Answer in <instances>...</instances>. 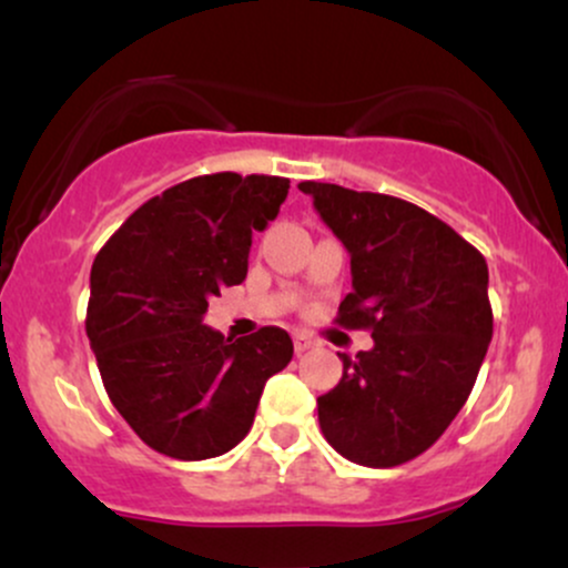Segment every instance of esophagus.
I'll return each mask as SVG.
<instances>
[{"instance_id": "esophagus-1", "label": "esophagus", "mask_w": 568, "mask_h": 568, "mask_svg": "<svg viewBox=\"0 0 568 568\" xmlns=\"http://www.w3.org/2000/svg\"><path fill=\"white\" fill-rule=\"evenodd\" d=\"M312 347H315V338L306 334H293V349H296V355H302V352Z\"/></svg>"}]
</instances>
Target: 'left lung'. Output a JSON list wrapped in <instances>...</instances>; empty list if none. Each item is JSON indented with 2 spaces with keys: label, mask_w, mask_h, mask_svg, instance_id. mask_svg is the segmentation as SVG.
<instances>
[{
  "label": "left lung",
  "mask_w": 568,
  "mask_h": 568,
  "mask_svg": "<svg viewBox=\"0 0 568 568\" xmlns=\"http://www.w3.org/2000/svg\"><path fill=\"white\" fill-rule=\"evenodd\" d=\"M349 251L352 293L336 323L374 336L342 355V382L317 397L325 440L344 459L397 467L446 433L478 379L494 334L484 253L425 207L302 181Z\"/></svg>",
  "instance_id": "obj_1"
}]
</instances>
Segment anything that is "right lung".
<instances>
[{"label":"right lung","mask_w":568,"mask_h":568,"mask_svg":"<svg viewBox=\"0 0 568 568\" xmlns=\"http://www.w3.org/2000/svg\"><path fill=\"white\" fill-rule=\"evenodd\" d=\"M280 175L211 173L146 200L90 272L84 331L109 400L154 452L197 462L245 438L266 379L293 357L283 328L224 338L207 302L247 275L253 230L288 197Z\"/></svg>","instance_id":"add662e5"}]
</instances>
